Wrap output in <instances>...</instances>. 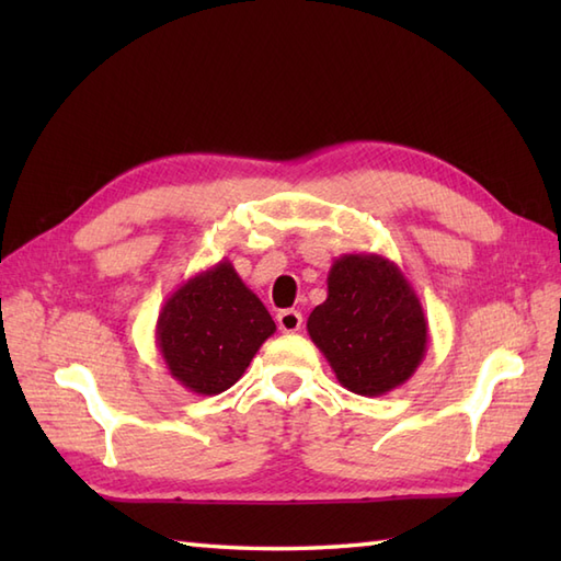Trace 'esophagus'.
Wrapping results in <instances>:
<instances>
[{
  "instance_id": "obj_1",
  "label": "esophagus",
  "mask_w": 561,
  "mask_h": 561,
  "mask_svg": "<svg viewBox=\"0 0 561 561\" xmlns=\"http://www.w3.org/2000/svg\"><path fill=\"white\" fill-rule=\"evenodd\" d=\"M277 325L282 332H299L304 325V316L294 308H287V311L277 313Z\"/></svg>"
}]
</instances>
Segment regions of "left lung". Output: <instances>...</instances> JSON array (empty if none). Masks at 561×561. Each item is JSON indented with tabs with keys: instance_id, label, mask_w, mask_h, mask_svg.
<instances>
[{
	"instance_id": "1",
	"label": "left lung",
	"mask_w": 561,
	"mask_h": 561,
	"mask_svg": "<svg viewBox=\"0 0 561 561\" xmlns=\"http://www.w3.org/2000/svg\"><path fill=\"white\" fill-rule=\"evenodd\" d=\"M306 328L340 386L366 398L408 383L428 347L420 296L396 262L376 253L332 262L328 299Z\"/></svg>"
}]
</instances>
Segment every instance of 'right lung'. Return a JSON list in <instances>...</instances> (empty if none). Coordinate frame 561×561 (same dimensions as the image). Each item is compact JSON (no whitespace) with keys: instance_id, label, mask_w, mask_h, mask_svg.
Wrapping results in <instances>:
<instances>
[{"instance_id":"right-lung-1","label":"right lung","mask_w":561,"mask_h":561,"mask_svg":"<svg viewBox=\"0 0 561 561\" xmlns=\"http://www.w3.org/2000/svg\"><path fill=\"white\" fill-rule=\"evenodd\" d=\"M274 330L267 308L224 257L165 299L157 320V347L185 390L219 396L245 374Z\"/></svg>"}]
</instances>
